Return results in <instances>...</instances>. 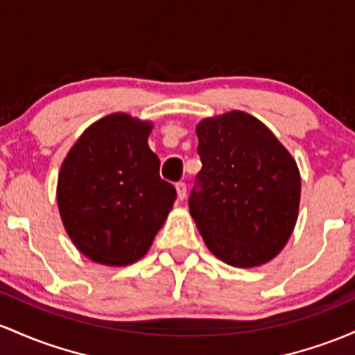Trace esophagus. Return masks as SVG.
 <instances>
[{
	"mask_svg": "<svg viewBox=\"0 0 355 355\" xmlns=\"http://www.w3.org/2000/svg\"><path fill=\"white\" fill-rule=\"evenodd\" d=\"M176 191H178V198L184 199L186 198V182H178Z\"/></svg>",
	"mask_w": 355,
	"mask_h": 355,
	"instance_id": "obj_1",
	"label": "esophagus"
}]
</instances>
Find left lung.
<instances>
[{
	"label": "left lung",
	"mask_w": 355,
	"mask_h": 355,
	"mask_svg": "<svg viewBox=\"0 0 355 355\" xmlns=\"http://www.w3.org/2000/svg\"><path fill=\"white\" fill-rule=\"evenodd\" d=\"M201 171L189 213L211 253L233 266L277 257L297 223V162L253 115L233 110L196 127Z\"/></svg>",
	"instance_id": "obj_1"
}]
</instances>
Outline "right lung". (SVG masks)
<instances>
[{
	"mask_svg": "<svg viewBox=\"0 0 355 355\" xmlns=\"http://www.w3.org/2000/svg\"><path fill=\"white\" fill-rule=\"evenodd\" d=\"M149 122L112 114L90 125L63 161L58 208L80 252L102 265L142 258L176 201L147 144Z\"/></svg>",
	"mask_w": 355,
	"mask_h": 355,
	"instance_id": "1",
	"label": "right lung"
}]
</instances>
